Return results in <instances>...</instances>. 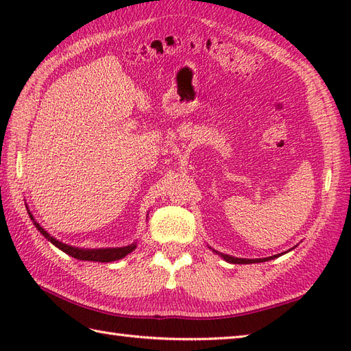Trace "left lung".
<instances>
[{"instance_id": "8db88e82", "label": "left lung", "mask_w": 351, "mask_h": 351, "mask_svg": "<svg viewBox=\"0 0 351 351\" xmlns=\"http://www.w3.org/2000/svg\"><path fill=\"white\" fill-rule=\"evenodd\" d=\"M215 253H219V252H215ZM219 255L225 259V261H228V263H230V264H256V263H265V261H270V259H274V258H278L279 255H274V256H268V258H263V259H244V258H234V256H230V255H223V253H219Z\"/></svg>"}]
</instances>
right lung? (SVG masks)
Wrapping results in <instances>:
<instances>
[{"label":"right lung","mask_w":351,"mask_h":351,"mask_svg":"<svg viewBox=\"0 0 351 351\" xmlns=\"http://www.w3.org/2000/svg\"><path fill=\"white\" fill-rule=\"evenodd\" d=\"M28 210V208H27ZM28 214H29V219L33 220L34 226L37 228V230L47 238L48 241H51L52 244L56 245V247H58L60 250H63L64 253H68V255H71L72 258H77V259H81V261H95V263H111V261H117V259H122L125 258L128 253H131L134 249L137 247L136 243H132L130 245H125V247H113V249H78V247H73V245H69V244H64L62 241L56 240L54 237H51L47 230H45L39 223L34 221L32 213H29L28 210Z\"/></svg>","instance_id":"add662e5"}]
</instances>
